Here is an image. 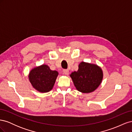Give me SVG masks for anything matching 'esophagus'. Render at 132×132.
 Instances as JSON below:
<instances>
[{"label": "esophagus", "instance_id": "34e87169", "mask_svg": "<svg viewBox=\"0 0 132 132\" xmlns=\"http://www.w3.org/2000/svg\"><path fill=\"white\" fill-rule=\"evenodd\" d=\"M63 71V73L66 75H68L69 74V70L68 69H64Z\"/></svg>", "mask_w": 132, "mask_h": 132}]
</instances>
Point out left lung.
<instances>
[{
	"mask_svg": "<svg viewBox=\"0 0 132 132\" xmlns=\"http://www.w3.org/2000/svg\"><path fill=\"white\" fill-rule=\"evenodd\" d=\"M78 71L72 72L70 77L77 90L82 93L94 91L101 84L103 79V71L95 64L81 62Z\"/></svg>",
	"mask_w": 132,
	"mask_h": 132,
	"instance_id": "8db88e82",
	"label": "left lung"
}]
</instances>
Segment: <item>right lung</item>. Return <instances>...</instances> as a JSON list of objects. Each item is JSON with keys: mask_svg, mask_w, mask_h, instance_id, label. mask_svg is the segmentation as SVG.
<instances>
[{"mask_svg": "<svg viewBox=\"0 0 132 132\" xmlns=\"http://www.w3.org/2000/svg\"><path fill=\"white\" fill-rule=\"evenodd\" d=\"M58 75L57 71L52 70L47 65L42 64L30 71L29 80L35 90L44 93L53 89Z\"/></svg>", "mask_w": 132, "mask_h": 132, "instance_id": "right-lung-1", "label": "right lung"}]
</instances>
